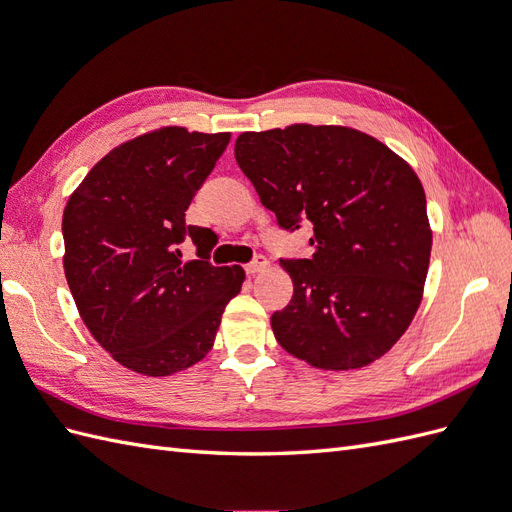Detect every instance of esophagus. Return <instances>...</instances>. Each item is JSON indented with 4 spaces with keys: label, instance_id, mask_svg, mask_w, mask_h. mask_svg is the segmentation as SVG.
Returning <instances> with one entry per match:
<instances>
[{
    "label": "esophagus",
    "instance_id": "esophagus-1",
    "mask_svg": "<svg viewBox=\"0 0 512 512\" xmlns=\"http://www.w3.org/2000/svg\"><path fill=\"white\" fill-rule=\"evenodd\" d=\"M267 265H269V260H267L265 256H256V258L250 262V265H245V273H247V275H256V273H260V271H265Z\"/></svg>",
    "mask_w": 512,
    "mask_h": 512
}]
</instances>
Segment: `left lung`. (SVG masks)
<instances>
[{
  "mask_svg": "<svg viewBox=\"0 0 512 512\" xmlns=\"http://www.w3.org/2000/svg\"><path fill=\"white\" fill-rule=\"evenodd\" d=\"M235 158L284 230L314 226L309 258H286L280 346L320 369H359L406 333L423 297L431 228L423 185L374 136L294 123L243 132Z\"/></svg>",
  "mask_w": 512,
  "mask_h": 512,
  "instance_id": "left-lung-1",
  "label": "left lung"
}]
</instances>
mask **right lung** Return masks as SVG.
Returning a JSON list of instances; mask_svg holds the SVG:
<instances>
[{
  "label": "right lung",
  "mask_w": 512,
  "mask_h": 512,
  "mask_svg": "<svg viewBox=\"0 0 512 512\" xmlns=\"http://www.w3.org/2000/svg\"><path fill=\"white\" fill-rule=\"evenodd\" d=\"M230 141L162 128L115 147L89 170L61 220L64 271L89 333L117 363L170 376L205 359L241 267H215L211 228L185 224L194 194ZM192 238L197 260L180 243Z\"/></svg>",
  "instance_id": "add662e5"
}]
</instances>
